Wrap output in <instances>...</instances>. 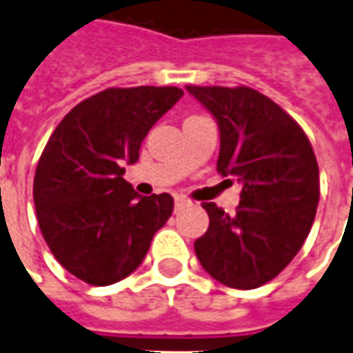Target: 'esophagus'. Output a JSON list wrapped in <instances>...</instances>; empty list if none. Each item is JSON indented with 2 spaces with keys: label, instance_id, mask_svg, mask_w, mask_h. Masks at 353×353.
<instances>
[{
  "label": "esophagus",
  "instance_id": "1",
  "mask_svg": "<svg viewBox=\"0 0 353 353\" xmlns=\"http://www.w3.org/2000/svg\"><path fill=\"white\" fill-rule=\"evenodd\" d=\"M187 204H189V201H187L185 196H179V194H177V196H176V210L183 208V206H187Z\"/></svg>",
  "mask_w": 353,
  "mask_h": 353
}]
</instances>
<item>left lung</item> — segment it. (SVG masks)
<instances>
[{
	"mask_svg": "<svg viewBox=\"0 0 353 353\" xmlns=\"http://www.w3.org/2000/svg\"><path fill=\"white\" fill-rule=\"evenodd\" d=\"M187 91L218 120V172L243 185L233 216L202 204L210 225L194 241L196 258L225 287H262L296 256L314 223L319 166L312 143L294 118L252 88Z\"/></svg>",
	"mask_w": 353,
	"mask_h": 353,
	"instance_id": "1",
	"label": "left lung"
}]
</instances>
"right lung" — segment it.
<instances>
[{
	"instance_id": "right-lung-1",
	"label": "right lung",
	"mask_w": 353,
	"mask_h": 353,
	"mask_svg": "<svg viewBox=\"0 0 353 353\" xmlns=\"http://www.w3.org/2000/svg\"><path fill=\"white\" fill-rule=\"evenodd\" d=\"M181 95L179 88H108L78 103L49 137L34 176L36 216L57 262L83 283L128 277L172 216L168 193L139 196L122 176Z\"/></svg>"
}]
</instances>
